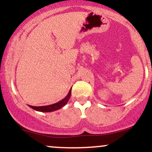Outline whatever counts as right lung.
Segmentation results:
<instances>
[{"mask_svg":"<svg viewBox=\"0 0 152 152\" xmlns=\"http://www.w3.org/2000/svg\"><path fill=\"white\" fill-rule=\"evenodd\" d=\"M71 88L70 91H69V94H67V96L64 99H63L62 100H61L60 102L56 103V104H50V105L48 106H33L31 105H28L29 107H31V109L36 110V111H41V112H51V111H56V110H58L61 109L63 106H64L67 104V102H69V99H70L71 95Z\"/></svg>","mask_w":152,"mask_h":152,"instance_id":"right-lung-1","label":"right lung"}]
</instances>
